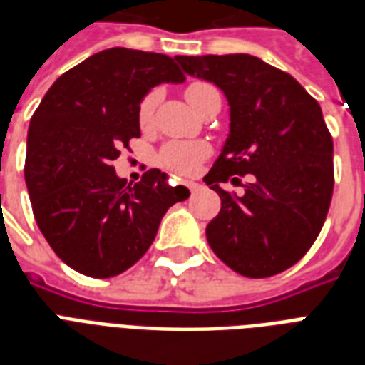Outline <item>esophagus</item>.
I'll return each mask as SVG.
<instances>
[{
  "mask_svg": "<svg viewBox=\"0 0 365 365\" xmlns=\"http://www.w3.org/2000/svg\"><path fill=\"white\" fill-rule=\"evenodd\" d=\"M187 187L191 189V191H197V189H200V187H202V185H200V183H197V182H191L187 185Z\"/></svg>",
  "mask_w": 365,
  "mask_h": 365,
  "instance_id": "1",
  "label": "esophagus"
}]
</instances>
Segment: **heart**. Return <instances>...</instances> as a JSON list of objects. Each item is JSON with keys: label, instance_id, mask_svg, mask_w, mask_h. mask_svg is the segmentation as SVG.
Listing matches in <instances>:
<instances>
[{"label": "heart", "instance_id": "heart-1", "mask_svg": "<svg viewBox=\"0 0 365 365\" xmlns=\"http://www.w3.org/2000/svg\"><path fill=\"white\" fill-rule=\"evenodd\" d=\"M212 88L214 87H212L210 83H191L185 88V98L195 108L197 100L205 93L212 91ZM155 104H157V93L153 91V93H149L142 100L140 110H138V119H140L142 125H148L151 121ZM206 155H208V145L202 142H170L160 149L159 163L165 168H168L172 172H178V174H191L197 168V165H199V160L205 159Z\"/></svg>", "mask_w": 365, "mask_h": 365}]
</instances>
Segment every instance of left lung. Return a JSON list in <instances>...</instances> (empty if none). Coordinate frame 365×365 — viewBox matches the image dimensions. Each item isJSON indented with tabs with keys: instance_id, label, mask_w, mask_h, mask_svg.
I'll return each mask as SVG.
<instances>
[{
	"instance_id": "8db88e82",
	"label": "left lung",
	"mask_w": 365,
	"mask_h": 365,
	"mask_svg": "<svg viewBox=\"0 0 365 365\" xmlns=\"http://www.w3.org/2000/svg\"><path fill=\"white\" fill-rule=\"evenodd\" d=\"M227 98L229 134L205 176L222 199L208 225L214 254L235 272L267 278L307 254L334 193V142L317 100L294 77L252 54L176 56ZM240 194L220 182L238 185Z\"/></svg>"
}]
</instances>
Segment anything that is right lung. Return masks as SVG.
<instances>
[{
	"mask_svg": "<svg viewBox=\"0 0 365 365\" xmlns=\"http://www.w3.org/2000/svg\"><path fill=\"white\" fill-rule=\"evenodd\" d=\"M183 81L166 54L113 47L66 71L43 96L28 128L24 178L37 227L73 271L110 278L130 269L166 210L189 197L157 168L132 185L111 166L140 136L149 91Z\"/></svg>",
	"mask_w": 365,
	"mask_h": 365,
	"instance_id": "add662e5",
	"label": "right lung"
}]
</instances>
